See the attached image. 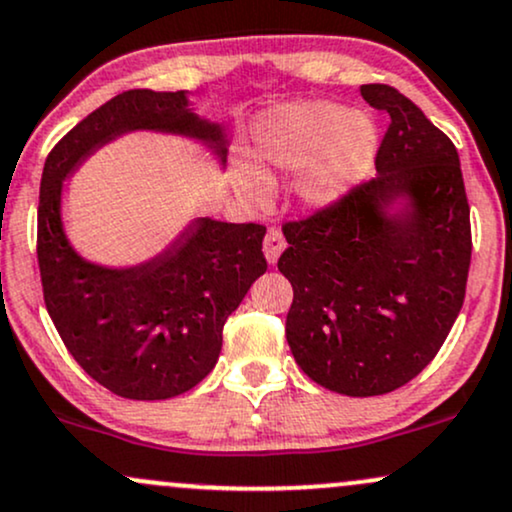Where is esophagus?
<instances>
[{
    "label": "esophagus",
    "instance_id": "obj_1",
    "mask_svg": "<svg viewBox=\"0 0 512 512\" xmlns=\"http://www.w3.org/2000/svg\"><path fill=\"white\" fill-rule=\"evenodd\" d=\"M282 249H285V237H282V232L278 227H270L266 232V239H263V254H266L268 263H275L282 254Z\"/></svg>",
    "mask_w": 512,
    "mask_h": 512
}]
</instances>
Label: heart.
<instances>
[{"instance_id": "1", "label": "heart", "mask_w": 512, "mask_h": 512, "mask_svg": "<svg viewBox=\"0 0 512 512\" xmlns=\"http://www.w3.org/2000/svg\"><path fill=\"white\" fill-rule=\"evenodd\" d=\"M256 148L266 174L246 167L239 179L244 198L268 201L270 174H292L311 165L299 182V196L311 206H323L369 170L376 129L366 117H352L333 102H304L266 119L256 131Z\"/></svg>"}]
</instances>
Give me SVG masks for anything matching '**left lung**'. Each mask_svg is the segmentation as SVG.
I'll return each mask as SVG.
<instances>
[{
    "label": "left lung",
    "mask_w": 512,
    "mask_h": 512,
    "mask_svg": "<svg viewBox=\"0 0 512 512\" xmlns=\"http://www.w3.org/2000/svg\"><path fill=\"white\" fill-rule=\"evenodd\" d=\"M362 98L390 114L376 177L285 222L278 268L294 299L285 333L318 386L369 398L410 383L446 342L472 258L470 203L453 141L383 83ZM405 197L398 214L387 208Z\"/></svg>",
    "instance_id": "8db88e82"
}]
</instances>
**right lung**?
Returning a JSON list of instances; mask_svg holds the SVG:
<instances>
[{
  "label": "right lung",
  "mask_w": 512,
  "mask_h": 512,
  "mask_svg": "<svg viewBox=\"0 0 512 512\" xmlns=\"http://www.w3.org/2000/svg\"><path fill=\"white\" fill-rule=\"evenodd\" d=\"M136 129L201 138L225 162L222 129L189 110L184 90L114 95L47 155L38 263L47 314L81 369L126 400H167L213 371L227 316L268 268L266 227L196 218L170 249L141 266L83 261L62 227V182L95 148Z\"/></svg>",
  "instance_id": "obj_1"
}]
</instances>
